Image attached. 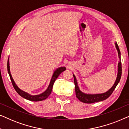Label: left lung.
<instances>
[{
	"label": "left lung",
	"instance_id": "obj_1",
	"mask_svg": "<svg viewBox=\"0 0 129 129\" xmlns=\"http://www.w3.org/2000/svg\"><path fill=\"white\" fill-rule=\"evenodd\" d=\"M115 46L117 49L118 52V55H119V61L118 63V72H117V76L116 80L114 82V84L108 91L106 92L103 93H99V94H87V93H84L82 92L79 89L78 84H77V82L76 78L75 76L73 75L74 77V82H75V91H76V95L77 98L80 100V102H83V103H95V102H101L103 101L104 100H106V99L109 98V96L112 94L113 91L115 89V88L120 82V80L121 76V54L120 51L119 50V46H118L117 43L115 42Z\"/></svg>",
	"mask_w": 129,
	"mask_h": 129
}]
</instances>
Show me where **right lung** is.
Segmentation results:
<instances>
[{"label":"right lung","instance_id":"right-lung-1","mask_svg":"<svg viewBox=\"0 0 129 129\" xmlns=\"http://www.w3.org/2000/svg\"><path fill=\"white\" fill-rule=\"evenodd\" d=\"M66 69V68L65 67H60V68H57L55 71L54 72L53 74L52 77L50 80V84L47 87V89L46 90L43 92L41 94H38V95H30L29 93L25 92V91L19 89L16 84L15 82H14L13 77H12L11 73H10V66H9V58L8 59V73L9 75L10 80H11V82L12 83V84H13V86L14 89H15V90L16 91V92L18 93V94L20 95V96H22V98H23L26 99L30 100V101H33V102H38V101H42V100H43L46 99L48 98L49 95L50 94L51 92H52L53 86V84L56 79L57 78L58 76L60 75L61 72L64 71Z\"/></svg>","mask_w":129,"mask_h":129}]
</instances>
